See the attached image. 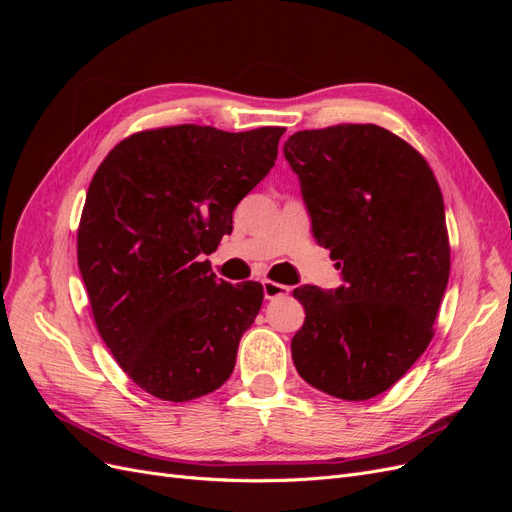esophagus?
<instances>
[{"label": "esophagus", "instance_id": "1", "mask_svg": "<svg viewBox=\"0 0 512 512\" xmlns=\"http://www.w3.org/2000/svg\"><path fill=\"white\" fill-rule=\"evenodd\" d=\"M262 288H265V299H275V297H284V294L290 292L288 286L277 284L273 280H265L262 282Z\"/></svg>", "mask_w": 512, "mask_h": 512}]
</instances>
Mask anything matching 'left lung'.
<instances>
[{
	"mask_svg": "<svg viewBox=\"0 0 512 512\" xmlns=\"http://www.w3.org/2000/svg\"><path fill=\"white\" fill-rule=\"evenodd\" d=\"M284 156L299 175L316 241L344 286L292 294L305 307L292 361L316 389L371 399L406 374L433 337L451 273L440 185L404 138L374 123L294 132Z\"/></svg>",
	"mask_w": 512,
	"mask_h": 512,
	"instance_id": "8db88e82",
	"label": "left lung"
}]
</instances>
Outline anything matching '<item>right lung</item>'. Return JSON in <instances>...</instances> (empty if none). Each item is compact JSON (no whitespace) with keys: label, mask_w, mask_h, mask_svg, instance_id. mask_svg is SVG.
<instances>
[{"label":"right lung","mask_w":512,"mask_h":512,"mask_svg":"<svg viewBox=\"0 0 512 512\" xmlns=\"http://www.w3.org/2000/svg\"><path fill=\"white\" fill-rule=\"evenodd\" d=\"M284 128L181 123L117 143L89 183L76 258L100 337L149 395L190 401L230 378L262 286L218 284L211 254L265 179Z\"/></svg>","instance_id":"1"}]
</instances>
